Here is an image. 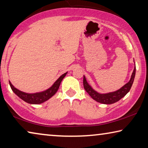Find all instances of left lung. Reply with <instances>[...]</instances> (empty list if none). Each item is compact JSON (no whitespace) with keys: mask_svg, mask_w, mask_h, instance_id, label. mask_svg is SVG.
Here are the masks:
<instances>
[{"mask_svg":"<svg viewBox=\"0 0 148 148\" xmlns=\"http://www.w3.org/2000/svg\"><path fill=\"white\" fill-rule=\"evenodd\" d=\"M136 74V66L134 69L133 72L131 76L130 81L127 84H126L123 87H122L121 89L116 91L113 92H110L107 93H99L95 91L91 88L90 85H89L88 83L87 82L86 77L84 76L83 79V84L84 88L86 91V92L91 96V97L95 100L96 101L101 103L103 104H112L114 103L119 101V100L122 99L123 97L127 94L130 91L131 87L132 86L134 79Z\"/></svg>","mask_w":148,"mask_h":148,"instance_id":"8db88e82","label":"left lung"}]
</instances>
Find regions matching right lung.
I'll use <instances>...</instances> for the list:
<instances>
[{
  "mask_svg": "<svg viewBox=\"0 0 148 148\" xmlns=\"http://www.w3.org/2000/svg\"><path fill=\"white\" fill-rule=\"evenodd\" d=\"M67 72L63 74L62 76H60L58 78L57 81L53 84V85L47 89V90H45L41 92L35 93H27L23 92L22 91H20L18 89L14 88L12 84L9 81L10 88L16 95H17L20 99L24 101L26 103H28L29 104H41L46 101H47L49 99H50L51 97L55 94L59 88L60 84L61 83L63 78H64Z\"/></svg>",
  "mask_w": 148,
  "mask_h": 148,
  "instance_id": "right-lung-1",
  "label": "right lung"
}]
</instances>
